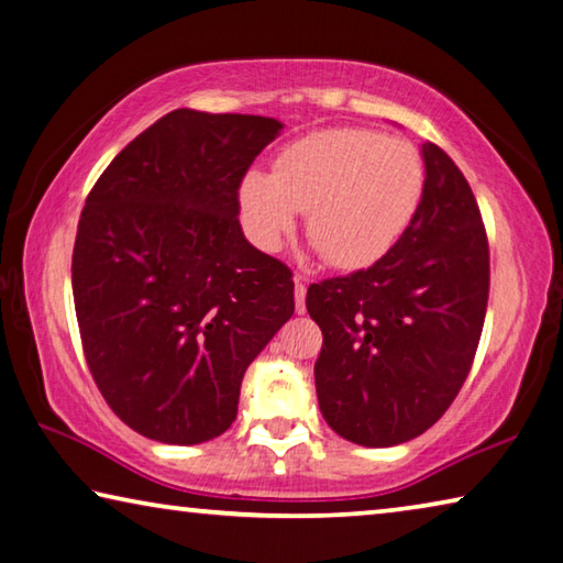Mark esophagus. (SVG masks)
I'll list each match as a JSON object with an SVG mask.
<instances>
[{
    "label": "esophagus",
    "instance_id": "34e87169",
    "mask_svg": "<svg viewBox=\"0 0 563 563\" xmlns=\"http://www.w3.org/2000/svg\"><path fill=\"white\" fill-rule=\"evenodd\" d=\"M303 299H307V284H303V276L297 274L294 276V307H297V314H303V311H307Z\"/></svg>",
    "mask_w": 563,
    "mask_h": 563
}]
</instances>
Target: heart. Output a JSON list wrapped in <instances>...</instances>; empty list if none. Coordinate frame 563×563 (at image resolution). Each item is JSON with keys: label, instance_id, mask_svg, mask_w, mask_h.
I'll return each instance as SVG.
<instances>
[{"label": "heart", "instance_id": "obj_1", "mask_svg": "<svg viewBox=\"0 0 563 563\" xmlns=\"http://www.w3.org/2000/svg\"><path fill=\"white\" fill-rule=\"evenodd\" d=\"M423 179V159L411 142L342 126L289 144L272 177L246 174L239 201L260 246H279L303 211V232L324 262L352 272L382 262L409 232Z\"/></svg>", "mask_w": 563, "mask_h": 563}]
</instances>
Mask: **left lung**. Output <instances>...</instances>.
<instances>
[{"instance_id":"obj_1","label":"left lung","mask_w":563,"mask_h":563,"mask_svg":"<svg viewBox=\"0 0 563 563\" xmlns=\"http://www.w3.org/2000/svg\"><path fill=\"white\" fill-rule=\"evenodd\" d=\"M423 197L382 262L311 284L324 344L314 364L321 417L362 446H396L444 417L472 368L489 301V242L464 174L421 144Z\"/></svg>"}]
</instances>
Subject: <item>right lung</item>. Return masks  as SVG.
<instances>
[{
  "mask_svg": "<svg viewBox=\"0 0 563 563\" xmlns=\"http://www.w3.org/2000/svg\"><path fill=\"white\" fill-rule=\"evenodd\" d=\"M279 132L272 117L174 109L114 156L81 209L71 291L87 366L146 439L224 434L246 366L294 314L289 266L239 224L244 174Z\"/></svg>",
  "mask_w": 563,
  "mask_h": 563,
  "instance_id": "right-lung-1",
  "label": "right lung"
}]
</instances>
